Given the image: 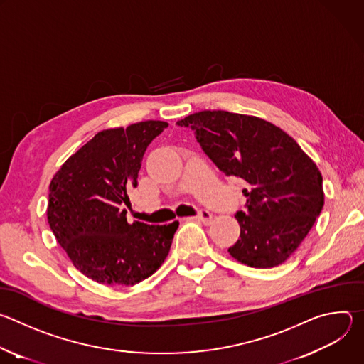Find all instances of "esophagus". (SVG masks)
Segmentation results:
<instances>
[{
    "label": "esophagus",
    "mask_w": 364,
    "mask_h": 364,
    "mask_svg": "<svg viewBox=\"0 0 364 364\" xmlns=\"http://www.w3.org/2000/svg\"><path fill=\"white\" fill-rule=\"evenodd\" d=\"M198 220H201L203 223H210L213 220V215L209 210H200L196 216Z\"/></svg>",
    "instance_id": "obj_1"
}]
</instances>
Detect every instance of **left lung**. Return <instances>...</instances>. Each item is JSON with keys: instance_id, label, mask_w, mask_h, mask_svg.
<instances>
[{"instance_id": "obj_1", "label": "left lung", "mask_w": 364, "mask_h": 364, "mask_svg": "<svg viewBox=\"0 0 364 364\" xmlns=\"http://www.w3.org/2000/svg\"><path fill=\"white\" fill-rule=\"evenodd\" d=\"M193 129L216 167L246 181V212H237L232 257L252 268L284 264L314 226L324 205L323 177L296 141L257 117L201 111L177 122Z\"/></svg>"}]
</instances>
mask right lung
<instances>
[{
    "label": "right lung",
    "mask_w": 364,
    "mask_h": 364,
    "mask_svg": "<svg viewBox=\"0 0 364 364\" xmlns=\"http://www.w3.org/2000/svg\"><path fill=\"white\" fill-rule=\"evenodd\" d=\"M168 124L144 121L97 132L65 161L48 186L47 220L72 264L105 285H135L157 271L178 222L129 223L124 204L142 157Z\"/></svg>",
    "instance_id": "obj_1"
}]
</instances>
